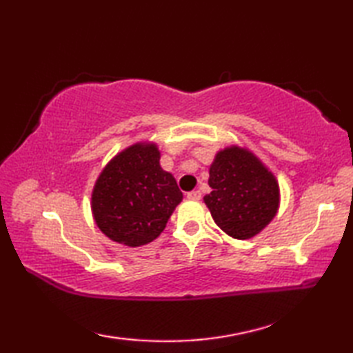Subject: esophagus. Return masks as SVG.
Here are the masks:
<instances>
[{"mask_svg":"<svg viewBox=\"0 0 353 353\" xmlns=\"http://www.w3.org/2000/svg\"><path fill=\"white\" fill-rule=\"evenodd\" d=\"M186 199H188V200H200L201 192L200 191H191V192L186 194Z\"/></svg>","mask_w":353,"mask_h":353,"instance_id":"obj_1","label":"esophagus"}]
</instances>
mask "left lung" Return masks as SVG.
Masks as SVG:
<instances>
[{"instance_id":"1","label":"left lung","mask_w":353,"mask_h":353,"mask_svg":"<svg viewBox=\"0 0 353 353\" xmlns=\"http://www.w3.org/2000/svg\"><path fill=\"white\" fill-rule=\"evenodd\" d=\"M203 197L216 226L235 239L259 235L277 215L281 188L274 172L250 148L230 144L215 153Z\"/></svg>"}]
</instances>
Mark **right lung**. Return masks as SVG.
I'll use <instances>...</instances> for the list:
<instances>
[{
    "label": "right lung",
    "mask_w": 353,
    "mask_h": 353,
    "mask_svg": "<svg viewBox=\"0 0 353 353\" xmlns=\"http://www.w3.org/2000/svg\"><path fill=\"white\" fill-rule=\"evenodd\" d=\"M153 141H138L104 165L91 192L92 219L104 235L141 247L162 234L183 200L174 176L161 167Z\"/></svg>",
    "instance_id": "right-lung-1"
}]
</instances>
